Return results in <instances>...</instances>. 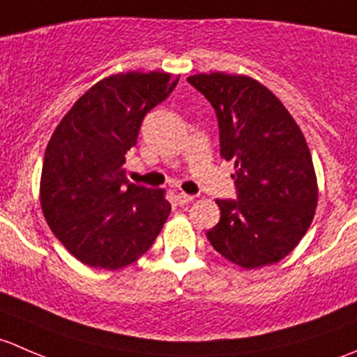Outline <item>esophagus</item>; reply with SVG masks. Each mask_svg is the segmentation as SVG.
Segmentation results:
<instances>
[{"instance_id": "34e87169", "label": "esophagus", "mask_w": 357, "mask_h": 357, "mask_svg": "<svg viewBox=\"0 0 357 357\" xmlns=\"http://www.w3.org/2000/svg\"><path fill=\"white\" fill-rule=\"evenodd\" d=\"M193 200V195H188V193H178V195H176V202H178L179 205H186V204H190V202Z\"/></svg>"}]
</instances>
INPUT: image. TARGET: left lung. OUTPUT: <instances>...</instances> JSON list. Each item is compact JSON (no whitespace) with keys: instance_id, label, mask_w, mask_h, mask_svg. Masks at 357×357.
Returning a JSON list of instances; mask_svg holds the SVG:
<instances>
[{"instance_id":"left-lung-1","label":"left lung","mask_w":357,"mask_h":357,"mask_svg":"<svg viewBox=\"0 0 357 357\" xmlns=\"http://www.w3.org/2000/svg\"><path fill=\"white\" fill-rule=\"evenodd\" d=\"M186 81L214 107L221 157L235 162L236 200H215L221 219L211 245L245 269L289 255L318 204L314 165L304 135L283 103L247 75L197 74Z\"/></svg>"}]
</instances>
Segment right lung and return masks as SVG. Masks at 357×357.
Instances as JSON below:
<instances>
[{
	"mask_svg": "<svg viewBox=\"0 0 357 357\" xmlns=\"http://www.w3.org/2000/svg\"><path fill=\"white\" fill-rule=\"evenodd\" d=\"M178 81L165 72L110 75L56 126L43 160L41 208L56 238L82 264H132L167 221L171 204L164 190L129 183L124 164L145 115Z\"/></svg>",
	"mask_w": 357,
	"mask_h": 357,
	"instance_id": "right-lung-1",
	"label": "right lung"
}]
</instances>
